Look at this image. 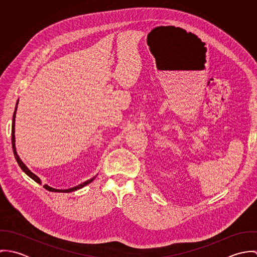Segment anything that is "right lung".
Here are the masks:
<instances>
[{
    "instance_id": "obj_1",
    "label": "right lung",
    "mask_w": 257,
    "mask_h": 257,
    "mask_svg": "<svg viewBox=\"0 0 257 257\" xmlns=\"http://www.w3.org/2000/svg\"><path fill=\"white\" fill-rule=\"evenodd\" d=\"M19 102V101H18ZM17 108H18V103H17V106H16V110H15V112H14V115H13V124H12V146H13V151H14V155H15V157H16V159H17V161H18V163H19V165H20V167L23 169V171L28 175V176H30L33 180H35L37 183L40 184V179L37 177L36 174H34L26 165H25V163L21 160V158L19 157V155H18V153H17V150H16V144H15V117H16V111H17ZM96 178V176L95 177H93L92 179H90V180H87L86 182H84V183L80 184V185H78V186H75L73 188H70V189H65V190H59V189H54V188H51V187H49V186H47V185H44L43 187L46 189V190H48V191H51V192H62V193H70V192H73V191H76V190H78V189H81V188H83L84 186H86L87 184L91 183L94 179Z\"/></svg>"
}]
</instances>
